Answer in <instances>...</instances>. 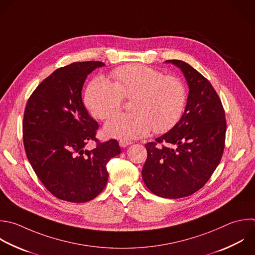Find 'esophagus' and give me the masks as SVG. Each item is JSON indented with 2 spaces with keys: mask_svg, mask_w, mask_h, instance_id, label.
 I'll use <instances>...</instances> for the list:
<instances>
[{
  "mask_svg": "<svg viewBox=\"0 0 255 255\" xmlns=\"http://www.w3.org/2000/svg\"><path fill=\"white\" fill-rule=\"evenodd\" d=\"M130 143H132V142H131V141H125V140H121V141H120L121 147H126V146L129 145Z\"/></svg>",
  "mask_w": 255,
  "mask_h": 255,
  "instance_id": "esophagus-1",
  "label": "esophagus"
}]
</instances>
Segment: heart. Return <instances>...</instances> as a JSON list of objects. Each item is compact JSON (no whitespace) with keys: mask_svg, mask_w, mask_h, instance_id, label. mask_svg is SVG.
Instances as JSON below:
<instances>
[{"mask_svg":"<svg viewBox=\"0 0 255 255\" xmlns=\"http://www.w3.org/2000/svg\"><path fill=\"white\" fill-rule=\"evenodd\" d=\"M114 82L95 79L88 87L85 105L98 120L117 115L124 99L131 100L130 114L112 119L105 128L106 133L125 141L145 136L152 129L163 133L181 119L187 91L182 80L173 75L144 65H126L112 72Z\"/></svg>","mask_w":255,"mask_h":255,"instance_id":"b5f03b06","label":"heart"}]
</instances>
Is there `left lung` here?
<instances>
[{"label":"left lung","instance_id":"left-lung-1","mask_svg":"<svg viewBox=\"0 0 255 255\" xmlns=\"http://www.w3.org/2000/svg\"><path fill=\"white\" fill-rule=\"evenodd\" d=\"M167 63L178 67L186 79L187 104L168 132L145 144L147 158L141 175L152 193L180 198L200 189L220 162L226 121L221 101L207 79L182 61Z\"/></svg>","mask_w":255,"mask_h":255}]
</instances>
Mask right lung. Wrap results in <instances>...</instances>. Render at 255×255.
<instances>
[{"label":"right lung","instance_id":"add662e5","mask_svg":"<svg viewBox=\"0 0 255 255\" xmlns=\"http://www.w3.org/2000/svg\"><path fill=\"white\" fill-rule=\"evenodd\" d=\"M102 62H77L46 78L28 100L23 120L27 157L45 187L59 199L86 202L105 188L107 163L121 152L117 139L101 142L98 123L82 100L83 85ZM96 141L92 151L85 149Z\"/></svg>","mask_w":255,"mask_h":255}]
</instances>
